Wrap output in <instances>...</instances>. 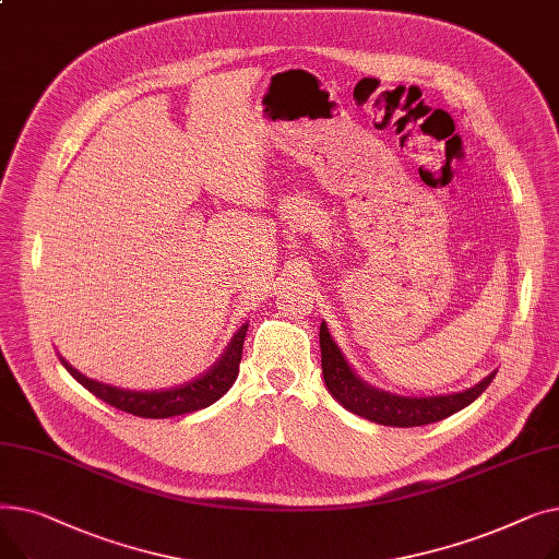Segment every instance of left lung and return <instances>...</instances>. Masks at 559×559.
I'll return each instance as SVG.
<instances>
[{
  "instance_id": "1",
  "label": "left lung",
  "mask_w": 559,
  "mask_h": 559,
  "mask_svg": "<svg viewBox=\"0 0 559 559\" xmlns=\"http://www.w3.org/2000/svg\"><path fill=\"white\" fill-rule=\"evenodd\" d=\"M319 346H321V373H324L326 388L335 396L340 405H344L348 413L358 417H365L369 421L383 424V426H396V428H413V426H426L442 421L457 409L474 403L491 383L496 376L489 373L478 385L468 388L457 394H442V396H399L383 390H376L373 385H367L365 380L350 369V365L344 360L340 346L333 342L326 321L319 329Z\"/></svg>"
}]
</instances>
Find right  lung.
<instances>
[{
  "label": "right lung",
  "instance_id": "add662e5",
  "mask_svg": "<svg viewBox=\"0 0 559 559\" xmlns=\"http://www.w3.org/2000/svg\"><path fill=\"white\" fill-rule=\"evenodd\" d=\"M247 329H249V324L240 326V331L235 333L233 340L228 342L222 358L203 376L190 380V383H186V385L158 390V392L156 390L154 392H135V390L112 388V385L99 383V380L83 376L66 358H61V362L72 373L76 383H81L87 392H93L104 403L122 409V413L142 417V419H167V417H176V415L194 413V409H201V407H209L230 390L235 378H238Z\"/></svg>",
  "mask_w": 559,
  "mask_h": 559
}]
</instances>
